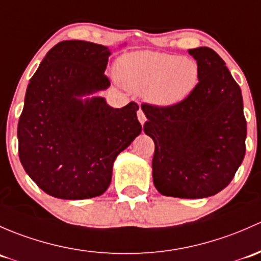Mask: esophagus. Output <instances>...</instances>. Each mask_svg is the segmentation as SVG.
<instances>
[{"label":"esophagus","instance_id":"esophagus-1","mask_svg":"<svg viewBox=\"0 0 261 261\" xmlns=\"http://www.w3.org/2000/svg\"><path fill=\"white\" fill-rule=\"evenodd\" d=\"M137 117H138L139 123H141V124L143 125L144 122H146V115H144V113L142 112V109H139V111L137 112Z\"/></svg>","mask_w":261,"mask_h":261}]
</instances>
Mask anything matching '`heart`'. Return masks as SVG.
Masks as SVG:
<instances>
[{
  "instance_id": "1",
  "label": "heart",
  "mask_w": 261,
  "mask_h": 261,
  "mask_svg": "<svg viewBox=\"0 0 261 261\" xmlns=\"http://www.w3.org/2000/svg\"><path fill=\"white\" fill-rule=\"evenodd\" d=\"M117 76L133 93H144L150 104L170 108L186 100L200 82L195 59L158 51H134L117 63Z\"/></svg>"
}]
</instances>
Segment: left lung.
I'll list each match as a JSON object with an SVG mask.
<instances>
[{
	"label": "left lung",
	"mask_w": 261,
	"mask_h": 261,
	"mask_svg": "<svg viewBox=\"0 0 261 261\" xmlns=\"http://www.w3.org/2000/svg\"><path fill=\"white\" fill-rule=\"evenodd\" d=\"M200 82L170 108L143 104L144 133L154 142L153 184L179 198L216 195L230 184L245 155L243 95L225 61L210 47L189 50Z\"/></svg>",
	"instance_id": "8db88e82"
}]
</instances>
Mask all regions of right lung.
I'll return each instance as SVG.
<instances>
[{
  "mask_svg": "<svg viewBox=\"0 0 261 261\" xmlns=\"http://www.w3.org/2000/svg\"><path fill=\"white\" fill-rule=\"evenodd\" d=\"M104 45L61 41L30 79L17 127L26 173L47 195L85 200L106 192L113 165L142 132L139 107L112 108L101 96L111 56Z\"/></svg>",
  "mask_w": 261,
  "mask_h": 261,
  "instance_id": "obj_1",
  "label": "right lung"
}]
</instances>
